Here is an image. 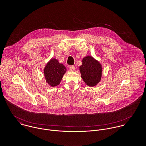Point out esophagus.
Instances as JSON below:
<instances>
[{
  "instance_id": "1",
  "label": "esophagus",
  "mask_w": 146,
  "mask_h": 146,
  "mask_svg": "<svg viewBox=\"0 0 146 146\" xmlns=\"http://www.w3.org/2000/svg\"><path fill=\"white\" fill-rule=\"evenodd\" d=\"M69 68H70V70L72 71H74L75 70V67L74 66H70Z\"/></svg>"
}]
</instances>
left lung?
Segmentation results:
<instances>
[{"label":"left lung","instance_id":"left-lung-1","mask_svg":"<svg viewBox=\"0 0 146 146\" xmlns=\"http://www.w3.org/2000/svg\"><path fill=\"white\" fill-rule=\"evenodd\" d=\"M81 77L89 86H94L101 80L102 67L101 63L93 57L88 56L83 58L80 66Z\"/></svg>","mask_w":146,"mask_h":146}]
</instances>
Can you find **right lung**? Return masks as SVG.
Here are the masks:
<instances>
[{"mask_svg":"<svg viewBox=\"0 0 146 146\" xmlns=\"http://www.w3.org/2000/svg\"><path fill=\"white\" fill-rule=\"evenodd\" d=\"M66 72V68L55 58H52L44 69V77L46 82L54 87L58 85Z\"/></svg>","mask_w":146,"mask_h":146,"instance_id":"1","label":"right lung"}]
</instances>
